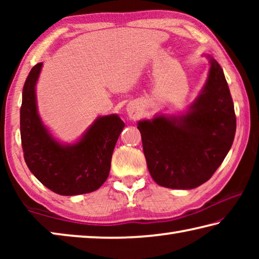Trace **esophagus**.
I'll list each match as a JSON object with an SVG mask.
<instances>
[{
  "label": "esophagus",
  "instance_id": "1",
  "mask_svg": "<svg viewBox=\"0 0 259 259\" xmlns=\"http://www.w3.org/2000/svg\"><path fill=\"white\" fill-rule=\"evenodd\" d=\"M126 112H128V115L131 117V119H136V117H138L139 109H138L137 104L130 103L128 105V107H126Z\"/></svg>",
  "mask_w": 259,
  "mask_h": 259
}]
</instances>
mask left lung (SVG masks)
Wrapping results in <instances>:
<instances>
[{
	"instance_id": "1",
	"label": "left lung",
	"mask_w": 259,
	"mask_h": 259,
	"mask_svg": "<svg viewBox=\"0 0 259 259\" xmlns=\"http://www.w3.org/2000/svg\"><path fill=\"white\" fill-rule=\"evenodd\" d=\"M207 58V81L187 111L138 122L148 171L160 186L192 190L202 185L233 144V100L221 65L211 56Z\"/></svg>"
}]
</instances>
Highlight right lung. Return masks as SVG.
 Returning <instances> with one entry per match:
<instances>
[{
  "label": "right lung",
  "instance_id": "1",
  "mask_svg": "<svg viewBox=\"0 0 259 259\" xmlns=\"http://www.w3.org/2000/svg\"><path fill=\"white\" fill-rule=\"evenodd\" d=\"M42 66L40 63L32 68L23 89L20 136L26 164L43 185L57 194L94 192L108 177L123 121L117 114L98 116L75 143L59 142L37 111L36 83Z\"/></svg>",
  "mask_w": 259,
  "mask_h": 259
}]
</instances>
